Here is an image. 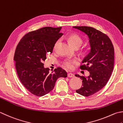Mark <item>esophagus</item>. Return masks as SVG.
<instances>
[{
    "label": "esophagus",
    "mask_w": 123,
    "mask_h": 123,
    "mask_svg": "<svg viewBox=\"0 0 123 123\" xmlns=\"http://www.w3.org/2000/svg\"><path fill=\"white\" fill-rule=\"evenodd\" d=\"M74 74H72V73H68V77L69 78H73V77H74Z\"/></svg>",
    "instance_id": "34e87169"
}]
</instances>
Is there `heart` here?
Here are the masks:
<instances>
[{
	"instance_id": "heart-1",
	"label": "heart",
	"mask_w": 123,
	"mask_h": 123,
	"mask_svg": "<svg viewBox=\"0 0 123 123\" xmlns=\"http://www.w3.org/2000/svg\"><path fill=\"white\" fill-rule=\"evenodd\" d=\"M68 40L69 42L74 48H79L83 43V40L77 34H71L68 36ZM59 40H57L54 46L56 47L58 44ZM78 61L76 59H67L63 62V66L65 68L68 69H73L74 68V65L77 64Z\"/></svg>"
}]
</instances>
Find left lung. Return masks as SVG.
Wrapping results in <instances>:
<instances>
[{"mask_svg":"<svg viewBox=\"0 0 123 123\" xmlns=\"http://www.w3.org/2000/svg\"><path fill=\"white\" fill-rule=\"evenodd\" d=\"M87 36L89 53L83 60L81 70L90 72L88 77L75 76L82 79V85L76 92L88 97L98 92L106 85L111 75L114 64V48L110 38L105 33L90 26H73Z\"/></svg>","mask_w":123,"mask_h":123,"instance_id":"8db88e82","label":"left lung"}]
</instances>
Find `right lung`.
Returning <instances> with one entry per match:
<instances>
[{"label":"right lung","mask_w":123,"mask_h":123,"mask_svg":"<svg viewBox=\"0 0 123 123\" xmlns=\"http://www.w3.org/2000/svg\"><path fill=\"white\" fill-rule=\"evenodd\" d=\"M62 27H44L28 33L16 48L14 60L19 79L23 86L33 94L42 97L53 89L60 77L66 78L67 73L61 68L51 73L44 68L43 61L48 53H52L55 43L63 35Z\"/></svg>","instance_id":"add662e5"}]
</instances>
